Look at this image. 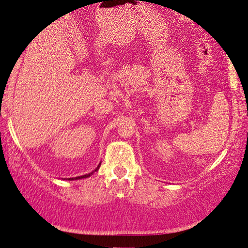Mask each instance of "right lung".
Wrapping results in <instances>:
<instances>
[{
	"mask_svg": "<svg viewBox=\"0 0 248 248\" xmlns=\"http://www.w3.org/2000/svg\"><path fill=\"white\" fill-rule=\"evenodd\" d=\"M100 165H101V164H99V165H97V167H96L95 170H93V172H96V170L100 169ZM93 172H92V173H89V174H85V175H82V176H78V177H75V179H74V177H72V179H68V180H79V179H85V177H89L90 175H92Z\"/></svg>",
	"mask_w": 248,
	"mask_h": 248,
	"instance_id": "obj_1",
	"label": "right lung"
}]
</instances>
